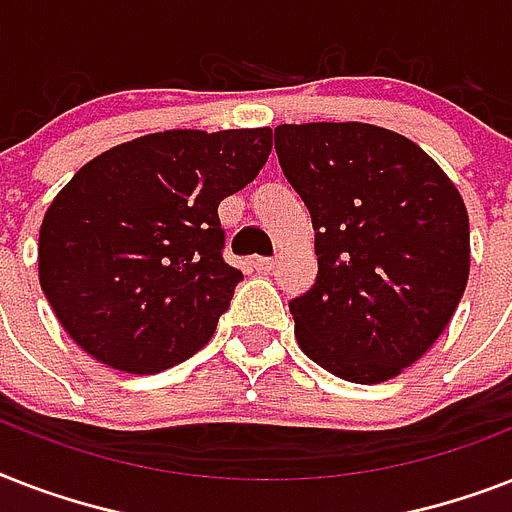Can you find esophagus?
I'll return each instance as SVG.
<instances>
[{"mask_svg":"<svg viewBox=\"0 0 512 512\" xmlns=\"http://www.w3.org/2000/svg\"><path fill=\"white\" fill-rule=\"evenodd\" d=\"M249 263H252V268H255V271H260V273H268V271H273V268H276V260H273V257H252Z\"/></svg>","mask_w":512,"mask_h":512,"instance_id":"obj_1","label":"esophagus"}]
</instances>
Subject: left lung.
Returning <instances> with one entry per match:
<instances>
[{
	"label": "left lung",
	"mask_w": 512,
	"mask_h": 512,
	"mask_svg": "<svg viewBox=\"0 0 512 512\" xmlns=\"http://www.w3.org/2000/svg\"><path fill=\"white\" fill-rule=\"evenodd\" d=\"M273 138L316 231V284L289 303L297 342L342 380H390L425 356L468 284L460 191L417 143L374 124H281Z\"/></svg>",
	"instance_id": "left-lung-1"
}]
</instances>
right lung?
<instances>
[{
    "label": "right lung",
    "mask_w": 512,
    "mask_h": 512,
    "mask_svg": "<svg viewBox=\"0 0 512 512\" xmlns=\"http://www.w3.org/2000/svg\"><path fill=\"white\" fill-rule=\"evenodd\" d=\"M271 148V127L170 130L84 164L39 228V284L68 337L130 374L204 348L244 279L225 263L217 204Z\"/></svg>",
    "instance_id": "obj_1"
}]
</instances>
